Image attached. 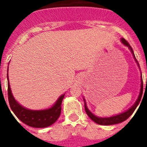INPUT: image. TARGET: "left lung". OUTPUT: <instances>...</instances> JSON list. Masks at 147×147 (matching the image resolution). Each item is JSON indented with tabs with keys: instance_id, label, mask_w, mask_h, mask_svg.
I'll return each mask as SVG.
<instances>
[{
	"instance_id": "8db88e82",
	"label": "left lung",
	"mask_w": 147,
	"mask_h": 147,
	"mask_svg": "<svg viewBox=\"0 0 147 147\" xmlns=\"http://www.w3.org/2000/svg\"><path fill=\"white\" fill-rule=\"evenodd\" d=\"M121 41L123 44H124L125 46H127V47L129 48V49L130 50L131 53L133 55V57H134L135 60L136 62H137L138 65V67H140L139 64H138V62L137 59H136V57H135L134 52H133V51H132V49L131 48V46L129 45V44L127 42V40H124V38L121 39ZM142 93H143V80H142V76H141V90H140V93L139 96L138 97L137 100H136V102H135V104L132 105V107H130L129 109H128L127 110H126L125 112H123L120 114H118V115H113V116H110V117H98V116H96V115H95L94 114L92 113L89 110H88V107H87L86 102H85V99L84 98V102H85V111H86V113L88 114V115L90 117V119H91L94 122H96V124H100V125H112V124H119V123H121V122L124 121L125 120H127L128 118L133 113V112L135 111V110L136 109V107H138V105H139L140 101L141 99V96H142Z\"/></svg>"
}]
</instances>
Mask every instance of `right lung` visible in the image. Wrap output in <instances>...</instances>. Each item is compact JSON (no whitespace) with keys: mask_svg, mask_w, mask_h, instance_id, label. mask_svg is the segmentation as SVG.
Returning a JSON list of instances; mask_svg holds the SVG:
<instances>
[{"mask_svg":"<svg viewBox=\"0 0 147 147\" xmlns=\"http://www.w3.org/2000/svg\"><path fill=\"white\" fill-rule=\"evenodd\" d=\"M8 98L10 107L18 119L26 125L36 128H44L53 124L57 120L61 113V105L65 94L61 95L54 105L45 110H34L26 108L17 102L13 96L10 88L7 71Z\"/></svg>","mask_w":147,"mask_h":147,"instance_id":"obj_1","label":"right lung"}]
</instances>
